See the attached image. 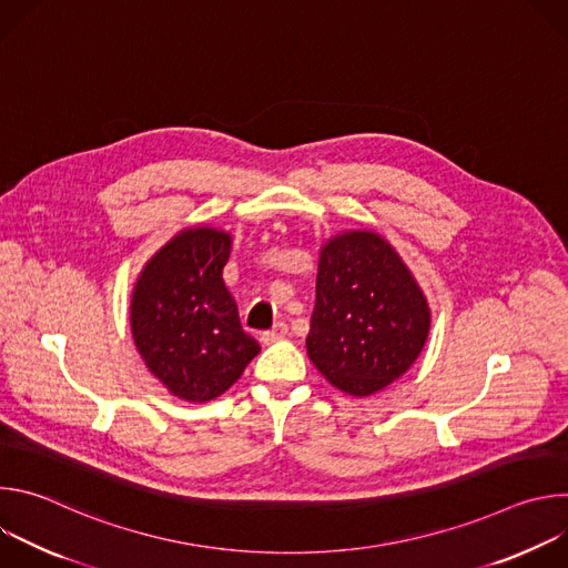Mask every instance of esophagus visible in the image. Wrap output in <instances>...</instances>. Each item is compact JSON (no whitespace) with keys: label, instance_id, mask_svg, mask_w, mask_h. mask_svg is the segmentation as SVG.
Masks as SVG:
<instances>
[{"label":"esophagus","instance_id":"1","mask_svg":"<svg viewBox=\"0 0 568 568\" xmlns=\"http://www.w3.org/2000/svg\"><path fill=\"white\" fill-rule=\"evenodd\" d=\"M283 337H287V323H285V321H278V323H274L272 331L263 333L261 342H263V344H274V342H281Z\"/></svg>","mask_w":568,"mask_h":568}]
</instances>
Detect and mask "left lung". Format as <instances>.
<instances>
[{"mask_svg":"<svg viewBox=\"0 0 568 568\" xmlns=\"http://www.w3.org/2000/svg\"><path fill=\"white\" fill-rule=\"evenodd\" d=\"M429 326L427 296L379 233L346 231L321 247L305 346L333 386L355 397L386 388L418 359Z\"/></svg>","mask_w":568,"mask_h":568,"instance_id":"1","label":"left lung"}]
</instances>
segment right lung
<instances>
[{"instance_id":"1","label":"right lung","mask_w":568,"mask_h":568,"mask_svg":"<svg viewBox=\"0 0 568 568\" xmlns=\"http://www.w3.org/2000/svg\"><path fill=\"white\" fill-rule=\"evenodd\" d=\"M229 254L226 231L184 229L145 263L132 290L134 346L148 371L186 402L222 395L261 353L222 281Z\"/></svg>"}]
</instances>
